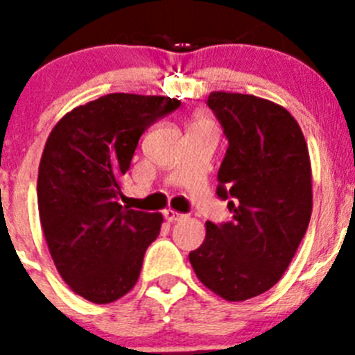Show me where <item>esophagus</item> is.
Returning a JSON list of instances; mask_svg holds the SVG:
<instances>
[{"label":"esophagus","mask_w":355,"mask_h":355,"mask_svg":"<svg viewBox=\"0 0 355 355\" xmlns=\"http://www.w3.org/2000/svg\"><path fill=\"white\" fill-rule=\"evenodd\" d=\"M163 216H165V220H168V222H178V220H183L184 218L183 213H178V211H174V209H165V211H163Z\"/></svg>","instance_id":"1"}]
</instances>
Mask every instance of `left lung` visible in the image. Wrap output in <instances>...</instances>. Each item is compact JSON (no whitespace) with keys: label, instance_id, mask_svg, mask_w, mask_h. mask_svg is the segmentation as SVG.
<instances>
[{"label":"left lung","instance_id":"1","mask_svg":"<svg viewBox=\"0 0 355 355\" xmlns=\"http://www.w3.org/2000/svg\"><path fill=\"white\" fill-rule=\"evenodd\" d=\"M213 110L227 139L216 196L233 220L206 224L188 254L197 277L222 299L238 302L277 283L309 225L311 163L300 126L283 106L245 94L213 92Z\"/></svg>","mask_w":355,"mask_h":355}]
</instances>
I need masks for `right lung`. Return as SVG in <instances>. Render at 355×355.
Wrapping results in <instances>:
<instances>
[{"label":"right lung","instance_id":"obj_1","mask_svg":"<svg viewBox=\"0 0 355 355\" xmlns=\"http://www.w3.org/2000/svg\"><path fill=\"white\" fill-rule=\"evenodd\" d=\"M181 101L106 94L69 112L49 135L37 180L40 224L65 283L83 299L108 304L139 281L144 254L163 216L119 199L140 137Z\"/></svg>","mask_w":355,"mask_h":355}]
</instances>
